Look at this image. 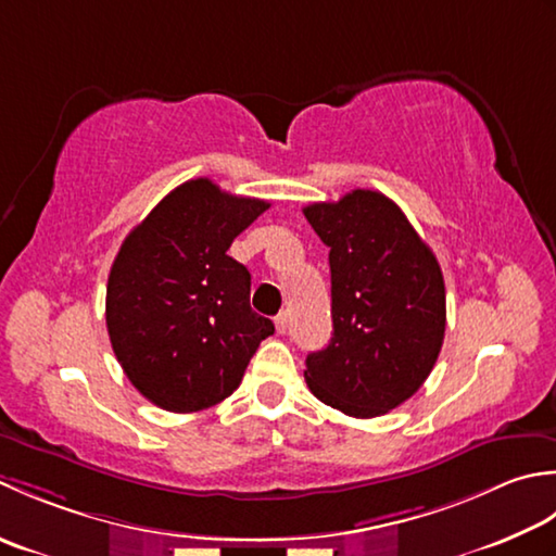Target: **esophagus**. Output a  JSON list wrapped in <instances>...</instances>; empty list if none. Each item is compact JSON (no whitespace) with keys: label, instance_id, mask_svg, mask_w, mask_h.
Wrapping results in <instances>:
<instances>
[{"label":"esophagus","instance_id":"34e87169","mask_svg":"<svg viewBox=\"0 0 556 556\" xmlns=\"http://www.w3.org/2000/svg\"><path fill=\"white\" fill-rule=\"evenodd\" d=\"M276 331H278V333H286V331H288V314H286V312H280V314L276 316Z\"/></svg>","mask_w":556,"mask_h":556}]
</instances>
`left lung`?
<instances>
[{"label": "left lung", "mask_w": 556, "mask_h": 556, "mask_svg": "<svg viewBox=\"0 0 556 556\" xmlns=\"http://www.w3.org/2000/svg\"><path fill=\"white\" fill-rule=\"evenodd\" d=\"M331 249L333 338L307 355L309 391L350 417H379L422 387L446 331L437 256L381 191L304 208Z\"/></svg>", "instance_id": "left-lung-1"}]
</instances>
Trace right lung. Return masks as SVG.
I'll list each match as a JSON object with an SVG mask.
<instances>
[{
	"mask_svg": "<svg viewBox=\"0 0 556 556\" xmlns=\"http://www.w3.org/2000/svg\"><path fill=\"white\" fill-rule=\"evenodd\" d=\"M268 206L189 179L122 242L108 278L110 343L136 391L163 410L199 413L228 399L276 331L249 307L252 276L228 256Z\"/></svg>",
	"mask_w": 556,
	"mask_h": 556,
	"instance_id": "1",
	"label": "right lung"
}]
</instances>
